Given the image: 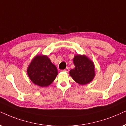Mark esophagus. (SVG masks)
<instances>
[{"label": "esophagus", "instance_id": "obj_1", "mask_svg": "<svg viewBox=\"0 0 126 126\" xmlns=\"http://www.w3.org/2000/svg\"><path fill=\"white\" fill-rule=\"evenodd\" d=\"M63 71H66V72H67V71H68V67H67V68H66V69L63 70Z\"/></svg>", "mask_w": 126, "mask_h": 126}]
</instances>
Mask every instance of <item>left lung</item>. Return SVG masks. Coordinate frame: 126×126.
I'll return each instance as SVG.
<instances>
[{"mask_svg": "<svg viewBox=\"0 0 126 126\" xmlns=\"http://www.w3.org/2000/svg\"><path fill=\"white\" fill-rule=\"evenodd\" d=\"M75 67L70 71L73 79L80 85L90 82L95 77L93 62L85 55H76L73 59Z\"/></svg>", "mask_w": 126, "mask_h": 126, "instance_id": "left-lung-1", "label": "left lung"}]
</instances>
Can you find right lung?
Returning a JSON list of instances; mask_svg holds the SVG:
<instances>
[{
    "label": "right lung",
    "instance_id": "1",
    "mask_svg": "<svg viewBox=\"0 0 126 126\" xmlns=\"http://www.w3.org/2000/svg\"><path fill=\"white\" fill-rule=\"evenodd\" d=\"M27 74L35 85L47 87L55 80L58 70L47 56L37 55L28 66Z\"/></svg>",
    "mask_w": 126,
    "mask_h": 126
}]
</instances>
